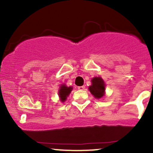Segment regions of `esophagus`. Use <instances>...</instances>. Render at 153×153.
Instances as JSON below:
<instances>
[{
	"instance_id": "34e87169",
	"label": "esophagus",
	"mask_w": 153,
	"mask_h": 153,
	"mask_svg": "<svg viewBox=\"0 0 153 153\" xmlns=\"http://www.w3.org/2000/svg\"><path fill=\"white\" fill-rule=\"evenodd\" d=\"M78 90H84V89H85V86H84V85H82V86H78Z\"/></svg>"
}]
</instances>
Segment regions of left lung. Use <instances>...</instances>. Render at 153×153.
Instances as JSON below:
<instances>
[{
	"mask_svg": "<svg viewBox=\"0 0 153 153\" xmlns=\"http://www.w3.org/2000/svg\"><path fill=\"white\" fill-rule=\"evenodd\" d=\"M92 85L89 86V91L96 99H101L105 94V82L101 77H95L91 80Z\"/></svg>",
	"mask_w": 153,
	"mask_h": 153,
	"instance_id": "obj_1",
	"label": "left lung"
}]
</instances>
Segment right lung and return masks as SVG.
<instances>
[{"label":"right lung","mask_w":153,"mask_h":153,"mask_svg":"<svg viewBox=\"0 0 153 153\" xmlns=\"http://www.w3.org/2000/svg\"><path fill=\"white\" fill-rule=\"evenodd\" d=\"M72 90H73V87H68L66 86L65 84L64 85H61L59 89L58 95L59 99H60V101H62V102H65V101H66L67 97H68L70 95V94H71Z\"/></svg>","instance_id":"obj_1"}]
</instances>
